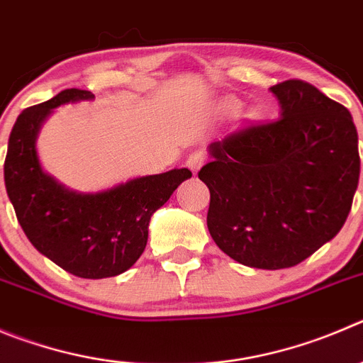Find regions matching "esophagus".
I'll return each mask as SVG.
<instances>
[{"label": "esophagus", "mask_w": 363, "mask_h": 363, "mask_svg": "<svg viewBox=\"0 0 363 363\" xmlns=\"http://www.w3.org/2000/svg\"><path fill=\"white\" fill-rule=\"evenodd\" d=\"M208 161V155L204 154V152L197 150V152H191V154L188 155V159H186V164H188V168L191 172H199L204 166V162Z\"/></svg>", "instance_id": "34e87169"}]
</instances>
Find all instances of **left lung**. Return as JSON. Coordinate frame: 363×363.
<instances>
[{"label": "left lung", "instance_id": "8db88e82", "mask_svg": "<svg viewBox=\"0 0 363 363\" xmlns=\"http://www.w3.org/2000/svg\"><path fill=\"white\" fill-rule=\"evenodd\" d=\"M281 118L211 143L199 179L209 188L208 229L229 258L289 269L344 225L360 177L350 111L304 80L270 87Z\"/></svg>", "mask_w": 363, "mask_h": 363}]
</instances>
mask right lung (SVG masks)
<instances>
[{"mask_svg": "<svg viewBox=\"0 0 363 363\" xmlns=\"http://www.w3.org/2000/svg\"><path fill=\"white\" fill-rule=\"evenodd\" d=\"M93 98L64 89L32 105L13 123L5 157V186L26 238L73 276L104 279L130 269L147 247L150 216L191 177L188 168L132 179L101 193H74L43 172L35 138L44 118L60 104Z\"/></svg>", "mask_w": 363, "mask_h": 363, "instance_id": "obj_1", "label": "right lung"}]
</instances>
